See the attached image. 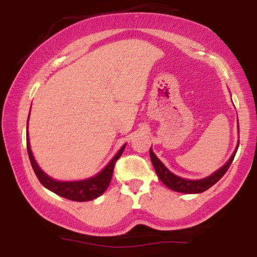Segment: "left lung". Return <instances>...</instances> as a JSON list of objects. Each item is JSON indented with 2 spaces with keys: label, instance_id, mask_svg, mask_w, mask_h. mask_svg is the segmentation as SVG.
Wrapping results in <instances>:
<instances>
[{
  "label": "left lung",
  "instance_id": "8db88e82",
  "mask_svg": "<svg viewBox=\"0 0 257 257\" xmlns=\"http://www.w3.org/2000/svg\"><path fill=\"white\" fill-rule=\"evenodd\" d=\"M238 131H239V126H238ZM238 146H239V141H238V145L235 151L233 152V155L231 156V158L228 159V162L225 164L223 167H221L219 170H216L214 174H211L210 176L200 180H187V179H182L180 176L175 175L170 172L168 168L162 163L161 161L157 158V156L153 153V151L150 149V157H151L152 164L155 167L156 173H157L158 178L161 179V181L163 182L167 187H169L170 190L176 191V192H181V193H202L204 191L210 188L211 186L216 184L219 180L225 175V173L228 170L229 166L234 159L235 153H237Z\"/></svg>",
  "mask_w": 257,
  "mask_h": 257
}]
</instances>
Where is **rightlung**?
I'll return each mask as SVG.
<instances>
[{
    "instance_id": "add662e5",
    "label": "right lung",
    "mask_w": 257,
    "mask_h": 257,
    "mask_svg": "<svg viewBox=\"0 0 257 257\" xmlns=\"http://www.w3.org/2000/svg\"><path fill=\"white\" fill-rule=\"evenodd\" d=\"M29 116H30V113H29ZM26 146H28V153L31 162L32 169H34V172L36 174L37 179L40 180L41 184L46 188H48L49 191H52V192L57 193L58 196H61L70 200H75V202H88V200L98 198L99 196H101L105 192L106 188L108 187V185L111 182L114 164H116L117 159L122 156L125 147V145H123L122 149L111 159L110 163L99 174L93 176V178L81 180V181H58V180L52 179L51 176L47 175L38 167V164L34 158V155H32L28 133H26Z\"/></svg>"
}]
</instances>
